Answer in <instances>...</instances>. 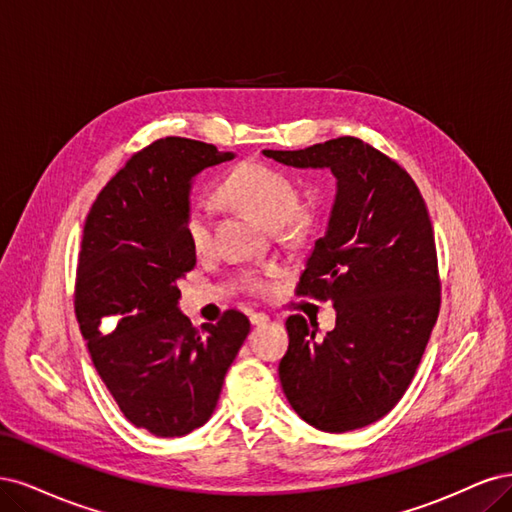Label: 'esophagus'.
<instances>
[{
    "mask_svg": "<svg viewBox=\"0 0 512 512\" xmlns=\"http://www.w3.org/2000/svg\"><path fill=\"white\" fill-rule=\"evenodd\" d=\"M250 322L256 324V327H258V324H267V322H269V316L262 314V312H252V314H250Z\"/></svg>",
    "mask_w": 512,
    "mask_h": 512,
    "instance_id": "34e87169",
    "label": "esophagus"
}]
</instances>
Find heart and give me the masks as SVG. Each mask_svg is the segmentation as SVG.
Segmentation results:
<instances>
[{
  "instance_id": "heart-1",
  "label": "heart",
  "mask_w": 512,
  "mask_h": 512,
  "mask_svg": "<svg viewBox=\"0 0 512 512\" xmlns=\"http://www.w3.org/2000/svg\"><path fill=\"white\" fill-rule=\"evenodd\" d=\"M228 203L250 211L260 222L282 232L284 237L301 239L314 226L316 213L307 203H299V188L284 170L265 162H243L226 177L220 188ZM183 232L196 254H205L213 245V218L207 205H192L183 218ZM277 269L250 273L243 286L252 294L271 290Z\"/></svg>"
}]
</instances>
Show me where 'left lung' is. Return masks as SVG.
Instances as JSON below:
<instances>
[{"label":"left lung","instance_id":"1","mask_svg":"<svg viewBox=\"0 0 512 512\" xmlns=\"http://www.w3.org/2000/svg\"><path fill=\"white\" fill-rule=\"evenodd\" d=\"M297 168H331L337 194L297 294L331 301L335 329L288 316L280 361L286 399L305 423L344 433L380 421L404 397L440 314V273L427 205L395 160L354 136L262 151Z\"/></svg>","mask_w":512,"mask_h":512}]
</instances>
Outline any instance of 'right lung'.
I'll list each match as a JSON object with an SVG mask.
<instances>
[{
  "label": "right lung",
  "mask_w": 512,
  "mask_h": 512,
  "mask_svg": "<svg viewBox=\"0 0 512 512\" xmlns=\"http://www.w3.org/2000/svg\"><path fill=\"white\" fill-rule=\"evenodd\" d=\"M232 158L192 138H160L104 185L85 220L76 320L123 416L158 438L209 421L250 333L237 309L196 331L177 307V284L196 267L183 232L192 179Z\"/></svg>",
  "instance_id": "right-lung-1"
}]
</instances>
